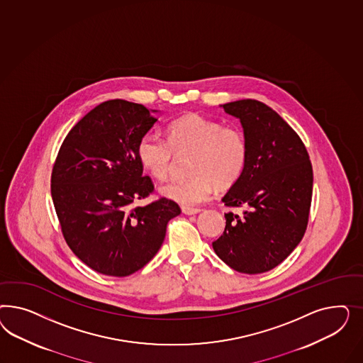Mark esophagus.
<instances>
[{"label":"esophagus","mask_w":363,"mask_h":363,"mask_svg":"<svg viewBox=\"0 0 363 363\" xmlns=\"http://www.w3.org/2000/svg\"><path fill=\"white\" fill-rule=\"evenodd\" d=\"M199 211H201V210L194 209V208H186V206L182 208V213L186 214V216H194V214H198Z\"/></svg>","instance_id":"34e87169"}]
</instances>
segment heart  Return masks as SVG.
Segmentation results:
<instances>
[{
    "label": "heart",
    "instance_id": "1",
    "mask_svg": "<svg viewBox=\"0 0 363 363\" xmlns=\"http://www.w3.org/2000/svg\"><path fill=\"white\" fill-rule=\"evenodd\" d=\"M167 140L146 134L138 143L137 153L143 167L157 179L170 176L176 155H187L186 179H173L161 187L164 197L181 205L193 206L208 199L214 186L228 189L242 176L249 155L243 133L237 128H223L197 113L172 122Z\"/></svg>",
    "mask_w": 363,
    "mask_h": 363
}]
</instances>
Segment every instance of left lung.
I'll return each instance as SVG.
<instances>
[{
	"mask_svg": "<svg viewBox=\"0 0 363 363\" xmlns=\"http://www.w3.org/2000/svg\"><path fill=\"white\" fill-rule=\"evenodd\" d=\"M220 106L240 120L249 147L246 167L222 202L246 210L225 214L213 249L231 269L259 274L286 259L306 231L313 167L297 133L267 105L240 99Z\"/></svg>",
	"mask_w": 363,
	"mask_h": 363,
	"instance_id": "obj_1",
	"label": "left lung"
}]
</instances>
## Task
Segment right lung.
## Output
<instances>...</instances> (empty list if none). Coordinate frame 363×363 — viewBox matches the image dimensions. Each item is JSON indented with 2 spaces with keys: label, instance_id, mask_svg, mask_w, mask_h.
<instances>
[{
  "label": "right lung",
  "instance_id": "obj_1",
  "mask_svg": "<svg viewBox=\"0 0 363 363\" xmlns=\"http://www.w3.org/2000/svg\"><path fill=\"white\" fill-rule=\"evenodd\" d=\"M143 105L125 99L99 104L67 133L52 173V198L66 243L90 269L126 277L143 269L165 240L181 209L153 191L143 176L138 143L157 122Z\"/></svg>",
  "mask_w": 363,
  "mask_h": 363
}]
</instances>
